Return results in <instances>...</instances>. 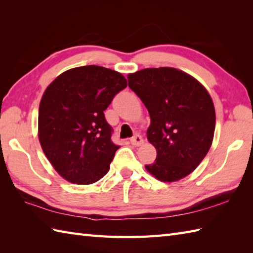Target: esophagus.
Listing matches in <instances>:
<instances>
[{
  "label": "esophagus",
  "mask_w": 253,
  "mask_h": 253,
  "mask_svg": "<svg viewBox=\"0 0 253 253\" xmlns=\"http://www.w3.org/2000/svg\"><path fill=\"white\" fill-rule=\"evenodd\" d=\"M130 143L132 144V146H141V144L143 143V139L142 137L139 135V133H136V135H133L131 138H130Z\"/></svg>",
  "instance_id": "obj_1"
}]
</instances>
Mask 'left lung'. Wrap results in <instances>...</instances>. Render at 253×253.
I'll use <instances>...</instances> for the list:
<instances>
[{
  "instance_id": "obj_1",
  "label": "left lung",
  "mask_w": 253,
  "mask_h": 253,
  "mask_svg": "<svg viewBox=\"0 0 253 253\" xmlns=\"http://www.w3.org/2000/svg\"><path fill=\"white\" fill-rule=\"evenodd\" d=\"M128 85L151 117L147 136L158 154L147 170L161 181L189 175L209 152L215 129V110L207 89L171 67L129 74Z\"/></svg>"
}]
</instances>
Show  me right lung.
Instances as JSON below:
<instances>
[{"label":"right lung","instance_id":"right-lung-1","mask_svg":"<svg viewBox=\"0 0 253 253\" xmlns=\"http://www.w3.org/2000/svg\"><path fill=\"white\" fill-rule=\"evenodd\" d=\"M126 87L122 74L89 65L64 72L46 88L39 106V140L63 178L90 185L109 171L120 146L112 141L104 111Z\"/></svg>","mask_w":253,"mask_h":253}]
</instances>
